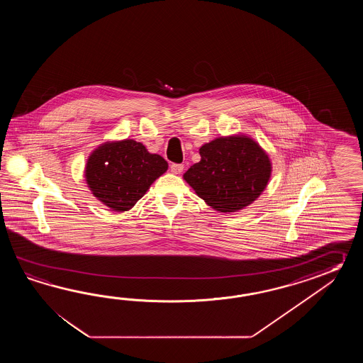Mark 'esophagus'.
Wrapping results in <instances>:
<instances>
[{
  "label": "esophagus",
  "instance_id": "obj_1",
  "mask_svg": "<svg viewBox=\"0 0 363 363\" xmlns=\"http://www.w3.org/2000/svg\"><path fill=\"white\" fill-rule=\"evenodd\" d=\"M170 169L172 174H182V171L184 169V166H183V164H180V163H172L170 166Z\"/></svg>",
  "mask_w": 363,
  "mask_h": 363
}]
</instances>
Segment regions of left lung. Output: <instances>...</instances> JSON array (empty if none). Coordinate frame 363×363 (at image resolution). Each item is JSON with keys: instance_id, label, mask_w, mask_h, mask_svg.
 Wrapping results in <instances>:
<instances>
[{"instance_id": "left-lung-1", "label": "left lung", "mask_w": 363, "mask_h": 363, "mask_svg": "<svg viewBox=\"0 0 363 363\" xmlns=\"http://www.w3.org/2000/svg\"><path fill=\"white\" fill-rule=\"evenodd\" d=\"M200 162L183 175L196 194L219 213H233L253 203L271 178L270 158L245 135L222 136L200 147Z\"/></svg>"}]
</instances>
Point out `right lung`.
Returning a JSON list of instances; mask_svg holds the SVG:
<instances>
[{
	"instance_id": "1",
	"label": "right lung",
	"mask_w": 363,
	"mask_h": 363,
	"mask_svg": "<svg viewBox=\"0 0 363 363\" xmlns=\"http://www.w3.org/2000/svg\"><path fill=\"white\" fill-rule=\"evenodd\" d=\"M169 169L160 155H152L135 140L106 141L86 160L85 182L93 196L118 213L128 211L155 179Z\"/></svg>"
}]
</instances>
